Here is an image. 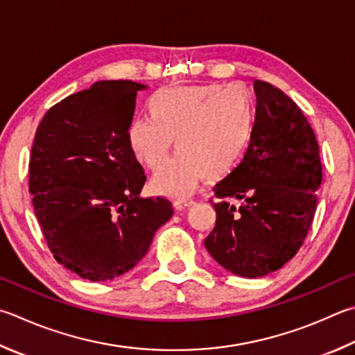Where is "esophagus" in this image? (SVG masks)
I'll list each match as a JSON object with an SVG mask.
<instances>
[{"label": "esophagus", "mask_w": 355, "mask_h": 355, "mask_svg": "<svg viewBox=\"0 0 355 355\" xmlns=\"http://www.w3.org/2000/svg\"><path fill=\"white\" fill-rule=\"evenodd\" d=\"M192 203H194V200L192 198H177L175 202H173V206H175L177 209H184V208H188V206H191Z\"/></svg>", "instance_id": "34e87169"}]
</instances>
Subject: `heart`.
<instances>
[{"instance_id": "heart-1", "label": "heart", "mask_w": 355, "mask_h": 355, "mask_svg": "<svg viewBox=\"0 0 355 355\" xmlns=\"http://www.w3.org/2000/svg\"><path fill=\"white\" fill-rule=\"evenodd\" d=\"M150 118H135L128 144L139 163L157 169L172 139L177 155L152 178V188L169 197H186L198 180H220L234 169L253 138V94L234 85H180L161 88L147 101Z\"/></svg>"}]
</instances>
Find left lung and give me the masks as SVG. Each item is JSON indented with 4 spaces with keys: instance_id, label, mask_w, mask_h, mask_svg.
<instances>
[{
    "instance_id": "left-lung-1",
    "label": "left lung",
    "mask_w": 355,
    "mask_h": 355,
    "mask_svg": "<svg viewBox=\"0 0 355 355\" xmlns=\"http://www.w3.org/2000/svg\"><path fill=\"white\" fill-rule=\"evenodd\" d=\"M253 87V138L241 163L214 186L220 202L214 203L216 227L205 239L218 266L243 278L276 272L298 253L323 177L317 138L300 107L272 83L254 80Z\"/></svg>"
}]
</instances>
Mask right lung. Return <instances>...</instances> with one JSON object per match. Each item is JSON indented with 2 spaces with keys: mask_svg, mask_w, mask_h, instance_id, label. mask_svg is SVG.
<instances>
[{
  "mask_svg": "<svg viewBox=\"0 0 355 355\" xmlns=\"http://www.w3.org/2000/svg\"><path fill=\"white\" fill-rule=\"evenodd\" d=\"M132 80H99L49 108L37 128L29 192L57 262L89 281L127 273L173 214L166 198H144L143 166L127 128L138 92Z\"/></svg>",
  "mask_w": 355,
  "mask_h": 355,
  "instance_id": "obj_1",
  "label": "right lung"
}]
</instances>
